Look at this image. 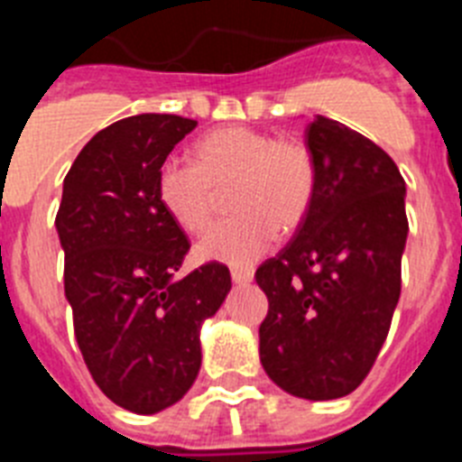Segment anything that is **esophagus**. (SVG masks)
Wrapping results in <instances>:
<instances>
[{"label":"esophagus","mask_w":462,"mask_h":462,"mask_svg":"<svg viewBox=\"0 0 462 462\" xmlns=\"http://www.w3.org/2000/svg\"><path fill=\"white\" fill-rule=\"evenodd\" d=\"M231 280L236 284H247V282L254 280V271L252 268H231Z\"/></svg>","instance_id":"esophagus-1"}]
</instances>
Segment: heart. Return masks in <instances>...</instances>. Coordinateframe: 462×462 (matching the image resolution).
I'll list each match as a JSON object with an SVG mask.
<instances>
[{"label": "heart", "mask_w": 462, "mask_h": 462, "mask_svg": "<svg viewBox=\"0 0 462 462\" xmlns=\"http://www.w3.org/2000/svg\"><path fill=\"white\" fill-rule=\"evenodd\" d=\"M194 162L171 157L159 166L157 196L187 234L210 224L217 191L228 189L236 217L219 222L196 247L203 261L250 266L280 231H293L312 206L317 169L298 138H277L250 126H224L194 145Z\"/></svg>", "instance_id": "obj_1"}]
</instances>
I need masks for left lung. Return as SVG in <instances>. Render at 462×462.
Segmentation results:
<instances>
[{"label": "left lung", "instance_id": "left-lung-1", "mask_svg": "<svg viewBox=\"0 0 462 462\" xmlns=\"http://www.w3.org/2000/svg\"><path fill=\"white\" fill-rule=\"evenodd\" d=\"M317 182L291 243L256 268L268 296L259 356L268 377L308 400L349 395L373 370L400 298L405 180L370 138L310 122Z\"/></svg>", "mask_w": 462, "mask_h": 462}]
</instances>
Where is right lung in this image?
<instances>
[{
    "label": "right lung",
    "mask_w": 462,
    "mask_h": 462,
    "mask_svg": "<svg viewBox=\"0 0 462 462\" xmlns=\"http://www.w3.org/2000/svg\"><path fill=\"white\" fill-rule=\"evenodd\" d=\"M196 120L143 113L101 129L64 178L55 226L64 293L89 374L122 410L154 414L201 368V321L224 303L219 261L175 280L189 252L157 196V173Z\"/></svg>",
    "instance_id": "obj_1"
}]
</instances>
